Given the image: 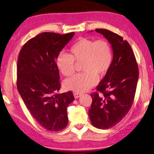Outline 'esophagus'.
Here are the masks:
<instances>
[{
	"label": "esophagus",
	"instance_id": "esophagus-1",
	"mask_svg": "<svg viewBox=\"0 0 154 154\" xmlns=\"http://www.w3.org/2000/svg\"><path fill=\"white\" fill-rule=\"evenodd\" d=\"M73 95H74L75 98H78L80 97V96L82 95V94H80L79 92H73Z\"/></svg>",
	"mask_w": 154,
	"mask_h": 154
}]
</instances>
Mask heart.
Returning a JSON list of instances; mask_svg holds the SVG:
<instances>
[{
  "label": "heart",
  "mask_w": 154,
  "mask_h": 154,
  "mask_svg": "<svg viewBox=\"0 0 154 154\" xmlns=\"http://www.w3.org/2000/svg\"><path fill=\"white\" fill-rule=\"evenodd\" d=\"M71 55L60 52L56 58L57 66L65 76L75 72V60L83 62L82 73L67 79L64 85L76 92H86L96 85L98 76L105 75L113 62V51L108 41L81 38L70 49Z\"/></svg>",
  "instance_id": "1"
}]
</instances>
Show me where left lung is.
<instances>
[{
	"mask_svg": "<svg viewBox=\"0 0 154 154\" xmlns=\"http://www.w3.org/2000/svg\"><path fill=\"white\" fill-rule=\"evenodd\" d=\"M111 44L113 62L107 73L91 94L92 103L89 117L94 126L109 129L118 124L133 103L139 79V69L130 44L117 34L96 29ZM92 32V30L91 31Z\"/></svg>",
	"mask_w": 154,
	"mask_h": 154,
	"instance_id": "obj_1",
	"label": "left lung"
}]
</instances>
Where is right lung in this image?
<instances>
[{"label": "right lung", "instance_id": "obj_1", "mask_svg": "<svg viewBox=\"0 0 154 154\" xmlns=\"http://www.w3.org/2000/svg\"><path fill=\"white\" fill-rule=\"evenodd\" d=\"M74 35L39 34L24 44L18 57V92L33 118L49 131L67 126V106L75 100L71 91L58 93L60 83L56 64L57 56Z\"/></svg>", "mask_w": 154, "mask_h": 154}]
</instances>
